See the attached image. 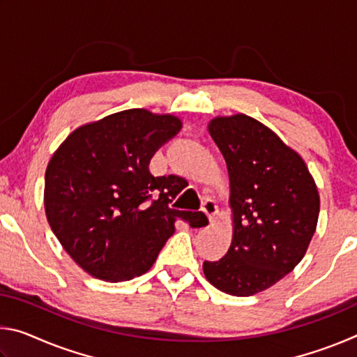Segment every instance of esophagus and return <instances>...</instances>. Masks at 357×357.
Masks as SVG:
<instances>
[{"label": "esophagus", "mask_w": 357, "mask_h": 357, "mask_svg": "<svg viewBox=\"0 0 357 357\" xmlns=\"http://www.w3.org/2000/svg\"><path fill=\"white\" fill-rule=\"evenodd\" d=\"M202 209H203V213L208 215L209 222L214 220L217 211H219V208H217V204H215L213 198H204L203 203H202Z\"/></svg>", "instance_id": "34e87169"}]
</instances>
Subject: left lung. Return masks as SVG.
I'll return each instance as SVG.
<instances>
[{"label": "left lung", "mask_w": 357, "mask_h": 357, "mask_svg": "<svg viewBox=\"0 0 357 357\" xmlns=\"http://www.w3.org/2000/svg\"><path fill=\"white\" fill-rule=\"evenodd\" d=\"M209 134L228 167L234 233L225 257L204 261L203 271L220 291L252 296L291 273L305 255L319 195L301 155L259 121L215 118Z\"/></svg>", "instance_id": "left-lung-1"}]
</instances>
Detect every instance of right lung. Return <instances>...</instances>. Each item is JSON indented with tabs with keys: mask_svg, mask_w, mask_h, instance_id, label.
<instances>
[{
	"mask_svg": "<svg viewBox=\"0 0 357 357\" xmlns=\"http://www.w3.org/2000/svg\"><path fill=\"white\" fill-rule=\"evenodd\" d=\"M181 126L172 114L124 110L72 132L48 162V223L72 259L96 279L144 274L174 233V222H208L202 211L170 208L183 190L179 176L149 172L155 151Z\"/></svg>",
	"mask_w": 357,
	"mask_h": 357,
	"instance_id": "1",
	"label": "right lung"
}]
</instances>
